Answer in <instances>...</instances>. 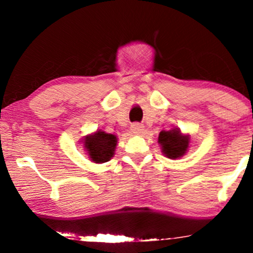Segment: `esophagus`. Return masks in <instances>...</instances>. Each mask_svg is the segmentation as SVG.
<instances>
[{
	"mask_svg": "<svg viewBox=\"0 0 253 253\" xmlns=\"http://www.w3.org/2000/svg\"><path fill=\"white\" fill-rule=\"evenodd\" d=\"M130 128H132L133 132L136 133V134H141V133L144 132V126L140 124H133Z\"/></svg>",
	"mask_w": 253,
	"mask_h": 253,
	"instance_id": "34e87169",
	"label": "esophagus"
}]
</instances>
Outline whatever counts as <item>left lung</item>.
Returning a JSON list of instances; mask_svg holds the SVG:
<instances>
[{
    "instance_id": "8db88e82",
    "label": "left lung",
    "mask_w": 253,
    "mask_h": 253,
    "mask_svg": "<svg viewBox=\"0 0 253 253\" xmlns=\"http://www.w3.org/2000/svg\"><path fill=\"white\" fill-rule=\"evenodd\" d=\"M158 143L161 144L162 152L168 158L177 159L184 156V153H187L190 143V136L182 134L179 128L162 130L158 136Z\"/></svg>"
}]
</instances>
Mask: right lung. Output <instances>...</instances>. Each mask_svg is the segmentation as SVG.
Returning a JSON list of instances; mask_svg holds the SVG:
<instances>
[{"instance_id":"obj_1","label":"right lung","mask_w":253,"mask_h":253,"mask_svg":"<svg viewBox=\"0 0 253 253\" xmlns=\"http://www.w3.org/2000/svg\"><path fill=\"white\" fill-rule=\"evenodd\" d=\"M117 135L106 133L103 130H96L92 134L85 135L83 139L84 149L95 163H106L114 156L117 147Z\"/></svg>"}]
</instances>
